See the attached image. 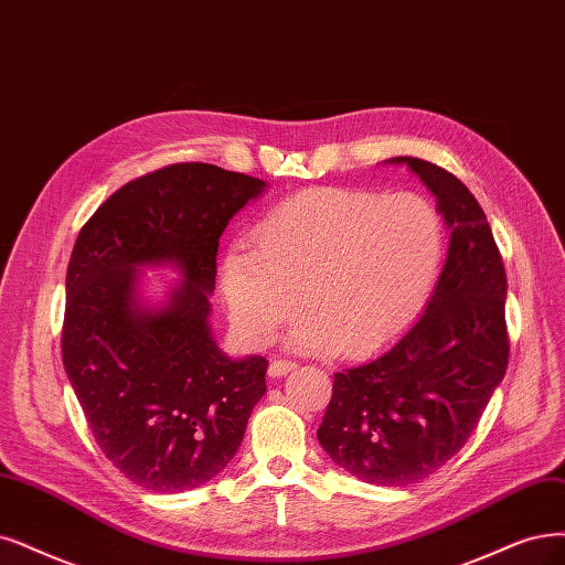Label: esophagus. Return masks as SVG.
<instances>
[{"mask_svg":"<svg viewBox=\"0 0 565 565\" xmlns=\"http://www.w3.org/2000/svg\"><path fill=\"white\" fill-rule=\"evenodd\" d=\"M294 370H296V363H290V361H271L269 367H267V374H269L271 380H279V377H284V374L294 372Z\"/></svg>","mask_w":565,"mask_h":565,"instance_id":"esophagus-1","label":"esophagus"}]
</instances>
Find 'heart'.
<instances>
[{
  "label": "heart",
  "mask_w": 565,
  "mask_h": 565,
  "mask_svg": "<svg viewBox=\"0 0 565 565\" xmlns=\"http://www.w3.org/2000/svg\"><path fill=\"white\" fill-rule=\"evenodd\" d=\"M250 243L233 244L221 260L237 335L265 347L302 302L307 315L288 332L290 349L344 347L361 356L424 309L440 275L445 225L424 195L317 188L267 209Z\"/></svg>",
  "instance_id": "b5f03b06"
}]
</instances>
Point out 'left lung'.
<instances>
[{"mask_svg": "<svg viewBox=\"0 0 565 565\" xmlns=\"http://www.w3.org/2000/svg\"><path fill=\"white\" fill-rule=\"evenodd\" d=\"M405 164L435 198L449 250L433 296L377 359L335 372L317 430L323 451L367 484L407 487L443 468L477 428L508 370V279L482 206L443 167Z\"/></svg>", "mask_w": 565, "mask_h": 565, "instance_id": "obj_1", "label": "left lung"}]
</instances>
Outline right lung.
Segmentation results:
<instances>
[{
	"label": "right lung",
	"instance_id": "add662e5",
	"mask_svg": "<svg viewBox=\"0 0 565 565\" xmlns=\"http://www.w3.org/2000/svg\"><path fill=\"white\" fill-rule=\"evenodd\" d=\"M265 191L216 164H170L118 188L76 237L62 363L104 456L153 493L216 477L265 393L267 361L227 356L209 323L218 239ZM143 268L180 279L156 299Z\"/></svg>",
	"mask_w": 565,
	"mask_h": 565
}]
</instances>
